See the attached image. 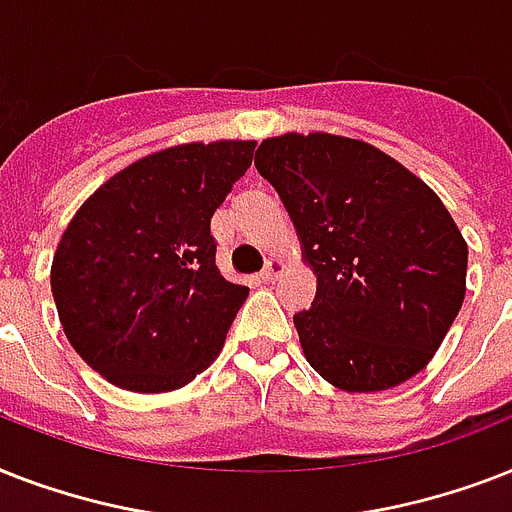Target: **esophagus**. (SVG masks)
<instances>
[{
    "label": "esophagus",
    "instance_id": "obj_1",
    "mask_svg": "<svg viewBox=\"0 0 512 512\" xmlns=\"http://www.w3.org/2000/svg\"><path fill=\"white\" fill-rule=\"evenodd\" d=\"M281 271H284V263H281L279 257H271V260L265 263L263 271H260V279H263V281H276L281 276Z\"/></svg>",
    "mask_w": 512,
    "mask_h": 512
}]
</instances>
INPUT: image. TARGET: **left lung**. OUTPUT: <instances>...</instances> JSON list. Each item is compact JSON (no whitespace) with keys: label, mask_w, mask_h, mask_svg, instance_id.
I'll return each instance as SVG.
<instances>
[{"label":"left lung","mask_w":512,"mask_h":512,"mask_svg":"<svg viewBox=\"0 0 512 512\" xmlns=\"http://www.w3.org/2000/svg\"><path fill=\"white\" fill-rule=\"evenodd\" d=\"M319 287L295 327L308 364L348 393L409 380L465 300L468 244L436 193L369 143L281 135L257 148Z\"/></svg>","instance_id":"left-lung-1"}]
</instances>
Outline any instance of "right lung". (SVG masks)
<instances>
[{
	"label": "right lung",
	"mask_w": 512,
	"mask_h": 512,
	"mask_svg": "<svg viewBox=\"0 0 512 512\" xmlns=\"http://www.w3.org/2000/svg\"><path fill=\"white\" fill-rule=\"evenodd\" d=\"M252 140L151 154L84 201L52 260L60 324L87 364L135 393L183 388L225 342L249 289L215 263L212 215Z\"/></svg>",
	"instance_id": "obj_1"
}]
</instances>
